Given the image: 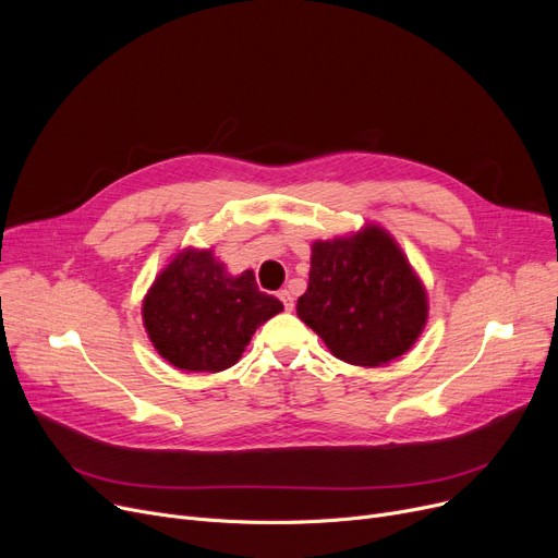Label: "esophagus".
<instances>
[{"mask_svg": "<svg viewBox=\"0 0 558 558\" xmlns=\"http://www.w3.org/2000/svg\"><path fill=\"white\" fill-rule=\"evenodd\" d=\"M278 299L282 301V305H284V310H287V312H291V310H293V295H291V291L282 289V291L278 293Z\"/></svg>", "mask_w": 558, "mask_h": 558, "instance_id": "34e87169", "label": "esophagus"}]
</instances>
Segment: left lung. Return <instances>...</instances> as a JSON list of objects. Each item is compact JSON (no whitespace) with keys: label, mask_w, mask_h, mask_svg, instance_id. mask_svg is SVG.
Returning <instances> with one entry per match:
<instances>
[{"label":"left lung","mask_w":558,"mask_h":558,"mask_svg":"<svg viewBox=\"0 0 558 558\" xmlns=\"http://www.w3.org/2000/svg\"><path fill=\"white\" fill-rule=\"evenodd\" d=\"M333 356L381 365L411 350L428 303L420 278L379 227L314 242L310 287L295 305Z\"/></svg>","instance_id":"left-lung-1"}]
</instances>
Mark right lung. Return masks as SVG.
<instances>
[{
    "mask_svg": "<svg viewBox=\"0 0 558 558\" xmlns=\"http://www.w3.org/2000/svg\"><path fill=\"white\" fill-rule=\"evenodd\" d=\"M282 312L253 271L231 276L210 251L179 253L143 301V325L157 352L189 373H219L242 356L253 331Z\"/></svg>",
    "mask_w": 558,
    "mask_h": 558,
    "instance_id": "obj_1",
    "label": "right lung"
}]
</instances>
